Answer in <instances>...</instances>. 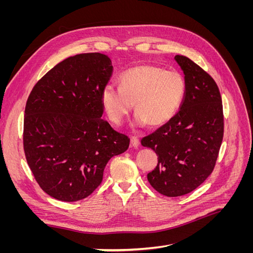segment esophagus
<instances>
[{"mask_svg":"<svg viewBox=\"0 0 253 253\" xmlns=\"http://www.w3.org/2000/svg\"><path fill=\"white\" fill-rule=\"evenodd\" d=\"M131 145L133 148H138V145H139V139L137 138L136 136H132L131 137Z\"/></svg>","mask_w":253,"mask_h":253,"instance_id":"obj_1","label":"esophagus"}]
</instances>
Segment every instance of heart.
Listing matches in <instances>:
<instances>
[{
	"instance_id": "1",
	"label": "heart",
	"mask_w": 253,
	"mask_h": 253,
	"mask_svg": "<svg viewBox=\"0 0 253 253\" xmlns=\"http://www.w3.org/2000/svg\"><path fill=\"white\" fill-rule=\"evenodd\" d=\"M186 82L178 72L155 65H138L119 76V87L108 84L100 94L102 108L115 125H121L135 105L136 126H160L178 112Z\"/></svg>"
}]
</instances>
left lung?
Returning <instances> with one entry per match:
<instances>
[{"instance_id": "8db88e82", "label": "left lung", "mask_w": 253, "mask_h": 253, "mask_svg": "<svg viewBox=\"0 0 253 253\" xmlns=\"http://www.w3.org/2000/svg\"><path fill=\"white\" fill-rule=\"evenodd\" d=\"M185 75L180 110L141 144L155 151L158 164L148 174L160 194L175 197L192 192L212 173L224 136L223 104L211 76L192 60L175 56Z\"/></svg>"}]
</instances>
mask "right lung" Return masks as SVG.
I'll list each match as a JSON object with an SVG mask.
<instances>
[{"instance_id": "right-lung-1", "label": "right lung", "mask_w": 253, "mask_h": 253, "mask_svg": "<svg viewBox=\"0 0 253 253\" xmlns=\"http://www.w3.org/2000/svg\"><path fill=\"white\" fill-rule=\"evenodd\" d=\"M112 72L106 55L80 53L52 67L27 99L23 132L27 164L41 189L58 201L90 195L109 160L128 148V137L101 117L100 94Z\"/></svg>"}]
</instances>
